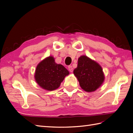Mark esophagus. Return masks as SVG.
Masks as SVG:
<instances>
[{
	"label": "esophagus",
	"instance_id": "34e87169",
	"mask_svg": "<svg viewBox=\"0 0 133 133\" xmlns=\"http://www.w3.org/2000/svg\"><path fill=\"white\" fill-rule=\"evenodd\" d=\"M68 70H69V71L71 72H72L73 71V68L71 66H69Z\"/></svg>",
	"mask_w": 133,
	"mask_h": 133
}]
</instances>
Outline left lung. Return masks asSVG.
<instances>
[{"label": "left lung", "instance_id": "1", "mask_svg": "<svg viewBox=\"0 0 133 133\" xmlns=\"http://www.w3.org/2000/svg\"><path fill=\"white\" fill-rule=\"evenodd\" d=\"M81 87L85 91L92 92L98 89L104 80V75L101 66L87 56L78 58V66L74 70Z\"/></svg>", "mask_w": 133, "mask_h": 133}]
</instances>
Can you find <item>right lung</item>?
<instances>
[{"mask_svg":"<svg viewBox=\"0 0 133 133\" xmlns=\"http://www.w3.org/2000/svg\"><path fill=\"white\" fill-rule=\"evenodd\" d=\"M69 72L62 64L55 62L54 58L50 56L39 63L36 67L35 79L42 89L52 91L60 86Z\"/></svg>","mask_w":133,"mask_h":133,"instance_id":"add662e5","label":"right lung"}]
</instances>
